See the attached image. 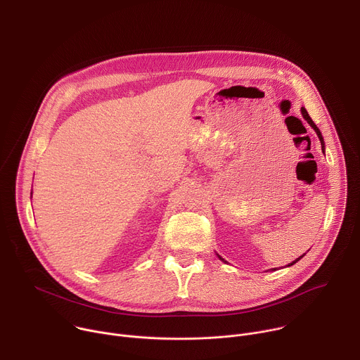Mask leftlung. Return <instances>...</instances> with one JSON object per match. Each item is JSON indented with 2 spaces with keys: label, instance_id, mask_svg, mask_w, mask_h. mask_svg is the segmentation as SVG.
Returning a JSON list of instances; mask_svg holds the SVG:
<instances>
[{
  "label": "left lung",
  "instance_id": "8db88e82",
  "mask_svg": "<svg viewBox=\"0 0 360 360\" xmlns=\"http://www.w3.org/2000/svg\"><path fill=\"white\" fill-rule=\"evenodd\" d=\"M300 112H302V115H303V118H304V120H306V121H307V124H309V125H311V127H312V128H314V129H315V132H316V135H318V136H319V139H321V143H322V148H323V145H325V142H323V138H322V134H321V131H319V128H318V127H316V125H315V122H314V121H312V118H311V117H309V114H307V111H306V110H304V108H303V107H302V108H300ZM218 256H219V255H218ZM303 256H304V253H303V255H302V256H299V258H297V259H295V261H293V262H292V264H290V265H293V264H296V262H297V261H299V259H302V258H303ZM219 259H221V261H224V259H222V258H221V256H219ZM290 265H288V266H290Z\"/></svg>",
  "mask_w": 360,
  "mask_h": 360
}]
</instances>
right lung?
<instances>
[{
	"instance_id": "1",
	"label": "right lung",
	"mask_w": 360,
	"mask_h": 360,
	"mask_svg": "<svg viewBox=\"0 0 360 360\" xmlns=\"http://www.w3.org/2000/svg\"><path fill=\"white\" fill-rule=\"evenodd\" d=\"M31 195H32V192H31Z\"/></svg>"
}]
</instances>
